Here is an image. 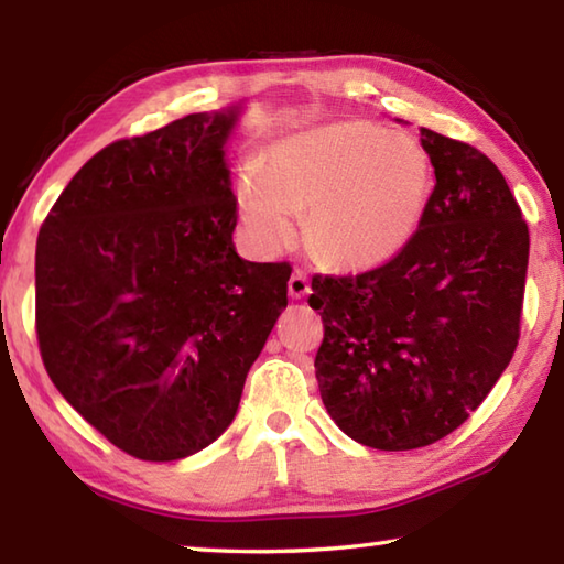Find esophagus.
<instances>
[{"instance_id":"esophagus-1","label":"esophagus","mask_w":564,"mask_h":564,"mask_svg":"<svg viewBox=\"0 0 564 564\" xmlns=\"http://www.w3.org/2000/svg\"><path fill=\"white\" fill-rule=\"evenodd\" d=\"M308 293H311L308 279H305L301 271H293L291 279H289V295H291V299L299 301V299H305Z\"/></svg>"}]
</instances>
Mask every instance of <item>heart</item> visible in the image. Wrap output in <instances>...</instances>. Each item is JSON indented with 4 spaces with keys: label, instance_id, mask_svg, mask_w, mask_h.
Wrapping results in <instances>:
<instances>
[{
    "label": "heart",
    "instance_id": "heart-1",
    "mask_svg": "<svg viewBox=\"0 0 564 564\" xmlns=\"http://www.w3.org/2000/svg\"><path fill=\"white\" fill-rule=\"evenodd\" d=\"M433 194L427 151L408 133L360 119L295 131L246 169L238 206L265 251L295 241L301 214L313 259L338 271H370L403 251Z\"/></svg>",
    "mask_w": 564,
    "mask_h": 564
}]
</instances>
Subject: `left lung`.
I'll return each mask as SVG.
<instances>
[{"label": "left lung", "mask_w": 564, "mask_h": 564, "mask_svg": "<svg viewBox=\"0 0 564 564\" xmlns=\"http://www.w3.org/2000/svg\"><path fill=\"white\" fill-rule=\"evenodd\" d=\"M435 188L417 234L360 275H316L318 390L343 433L415 451L460 427L520 338L530 231L508 181L475 147L420 129Z\"/></svg>", "instance_id": "obj_1"}]
</instances>
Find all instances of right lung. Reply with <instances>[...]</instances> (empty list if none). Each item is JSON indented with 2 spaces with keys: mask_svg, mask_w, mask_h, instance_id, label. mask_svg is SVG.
<instances>
[{
  "mask_svg": "<svg viewBox=\"0 0 564 564\" xmlns=\"http://www.w3.org/2000/svg\"><path fill=\"white\" fill-rule=\"evenodd\" d=\"M243 104L91 156L36 238V338L76 413L131 457L171 463L236 417L289 305V263L236 253L226 144Z\"/></svg>",
  "mask_w": 564,
  "mask_h": 564,
  "instance_id": "obj_1",
  "label": "right lung"
}]
</instances>
